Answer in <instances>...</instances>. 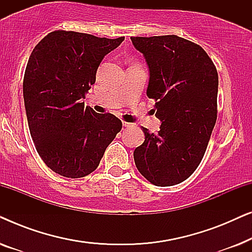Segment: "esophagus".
I'll use <instances>...</instances> for the list:
<instances>
[{"mask_svg": "<svg viewBox=\"0 0 252 252\" xmlns=\"http://www.w3.org/2000/svg\"><path fill=\"white\" fill-rule=\"evenodd\" d=\"M123 126L124 127H129L130 124L129 123H126V122H123Z\"/></svg>", "mask_w": 252, "mask_h": 252, "instance_id": "34e87169", "label": "esophagus"}]
</instances>
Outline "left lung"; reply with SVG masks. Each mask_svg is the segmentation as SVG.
<instances>
[{
  "mask_svg": "<svg viewBox=\"0 0 252 252\" xmlns=\"http://www.w3.org/2000/svg\"><path fill=\"white\" fill-rule=\"evenodd\" d=\"M149 68L158 134L142 127L137 170L158 187L185 181L201 163L217 120L218 72L202 47L177 35L130 37Z\"/></svg>",
  "mask_w": 252,
  "mask_h": 252,
  "instance_id": "obj_1",
  "label": "left lung"
}]
</instances>
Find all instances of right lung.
I'll list each match as a JSON object with an SVG mask.
<instances>
[{
	"label": "right lung",
	"mask_w": 252,
	"mask_h": 252,
	"mask_svg": "<svg viewBox=\"0 0 252 252\" xmlns=\"http://www.w3.org/2000/svg\"><path fill=\"white\" fill-rule=\"evenodd\" d=\"M124 40L55 31L31 54L23 84L30 133L37 154L57 174H91L122 129L116 116L85 108L82 99L103 58Z\"/></svg>",
	"instance_id": "add662e5"
}]
</instances>
